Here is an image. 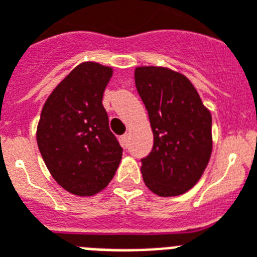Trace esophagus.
Segmentation results:
<instances>
[{
    "label": "esophagus",
    "instance_id": "obj_1",
    "mask_svg": "<svg viewBox=\"0 0 257 257\" xmlns=\"http://www.w3.org/2000/svg\"><path fill=\"white\" fill-rule=\"evenodd\" d=\"M120 141H122L123 146H128V141H130V134H128V133H126V134H124V135H122V139H120Z\"/></svg>",
    "mask_w": 257,
    "mask_h": 257
}]
</instances>
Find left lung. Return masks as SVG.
<instances>
[{"instance_id": "obj_1", "label": "left lung", "mask_w": 257, "mask_h": 257, "mask_svg": "<svg viewBox=\"0 0 257 257\" xmlns=\"http://www.w3.org/2000/svg\"><path fill=\"white\" fill-rule=\"evenodd\" d=\"M135 85L154 135L141 160L143 181L161 197L184 194L202 176L212 154V115L182 73L165 67L135 68Z\"/></svg>"}]
</instances>
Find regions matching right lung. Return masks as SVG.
I'll return each instance as SVG.
<instances>
[{"mask_svg":"<svg viewBox=\"0 0 257 257\" xmlns=\"http://www.w3.org/2000/svg\"><path fill=\"white\" fill-rule=\"evenodd\" d=\"M111 76V67L81 63L53 89L40 115L36 137L41 157L57 184L75 196L103 190L122 160L101 104Z\"/></svg>","mask_w":257,"mask_h":257,"instance_id":"obj_1","label":"right lung"}]
</instances>
